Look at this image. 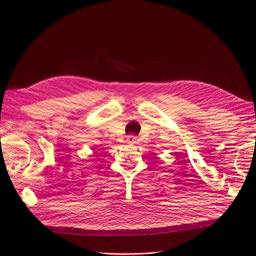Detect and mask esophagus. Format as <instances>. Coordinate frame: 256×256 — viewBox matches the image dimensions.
Returning <instances> with one entry per match:
<instances>
[{
  "label": "esophagus",
  "mask_w": 256,
  "mask_h": 256,
  "mask_svg": "<svg viewBox=\"0 0 256 256\" xmlns=\"http://www.w3.org/2000/svg\"><path fill=\"white\" fill-rule=\"evenodd\" d=\"M136 142H138L136 136H134L132 134H130V136H127V143H129V144H136Z\"/></svg>",
  "instance_id": "obj_1"
}]
</instances>
